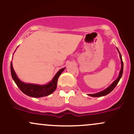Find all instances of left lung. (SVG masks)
<instances>
[{
    "label": "left lung",
    "mask_w": 134,
    "mask_h": 134,
    "mask_svg": "<svg viewBox=\"0 0 134 134\" xmlns=\"http://www.w3.org/2000/svg\"><path fill=\"white\" fill-rule=\"evenodd\" d=\"M118 52H119V54H120V60H121V70L120 71V73H119V76H118V78L116 79L115 81L113 82L111 85L109 87H108L107 89H105V90L102 91L101 92H99V93H95V94H89L88 96H92V97H101V96H105V95H107L108 94H109L110 93H111V92L113 91V90L115 89V87H116V86L117 85V84L119 82L120 79H121V76H122V74H123V70H124V64H123V61H122V58H121V55L120 54V53L119 50H118V49L117 48Z\"/></svg>",
    "instance_id": "obj_1"
}]
</instances>
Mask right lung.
I'll list each match as a JSON object with an SVG mask.
<instances>
[{
  "label": "right lung",
  "mask_w": 134,
  "mask_h": 134,
  "mask_svg": "<svg viewBox=\"0 0 134 134\" xmlns=\"http://www.w3.org/2000/svg\"><path fill=\"white\" fill-rule=\"evenodd\" d=\"M65 70V68L61 69L53 78L50 82L46 85H38V84H27L21 81L17 76L16 72L14 70L12 62L10 63V72L11 76L15 83L20 90L27 96L33 98H40V97L47 96L55 91L57 85L58 77Z\"/></svg>",
  "instance_id": "1"
}]
</instances>
